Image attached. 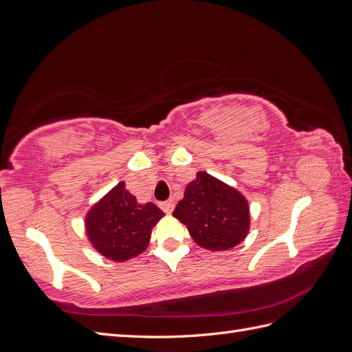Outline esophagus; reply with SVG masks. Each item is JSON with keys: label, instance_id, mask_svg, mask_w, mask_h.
Here are the masks:
<instances>
[{"label": "esophagus", "instance_id": "34e87169", "mask_svg": "<svg viewBox=\"0 0 352 352\" xmlns=\"http://www.w3.org/2000/svg\"><path fill=\"white\" fill-rule=\"evenodd\" d=\"M162 208H163L164 212H167V214H170V212H172L173 208H175L173 201H164V202H162Z\"/></svg>", "mask_w": 352, "mask_h": 352}]
</instances>
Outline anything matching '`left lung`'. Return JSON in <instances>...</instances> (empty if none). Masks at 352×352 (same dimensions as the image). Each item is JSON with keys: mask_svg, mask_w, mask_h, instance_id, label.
<instances>
[{"mask_svg": "<svg viewBox=\"0 0 352 352\" xmlns=\"http://www.w3.org/2000/svg\"><path fill=\"white\" fill-rule=\"evenodd\" d=\"M173 216L186 225L202 248L225 251L236 247L250 229L248 201L235 188L198 172L179 201Z\"/></svg>", "mask_w": 352, "mask_h": 352, "instance_id": "8db88e82", "label": "left lung"}]
</instances>
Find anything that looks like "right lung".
Listing matches in <instances>:
<instances>
[{"instance_id": "1", "label": "right lung", "mask_w": 352, "mask_h": 352, "mask_svg": "<svg viewBox=\"0 0 352 352\" xmlns=\"http://www.w3.org/2000/svg\"><path fill=\"white\" fill-rule=\"evenodd\" d=\"M163 216L153 202L140 204L120 182L89 210L87 233L104 257L126 261L145 251L151 229Z\"/></svg>"}]
</instances>
